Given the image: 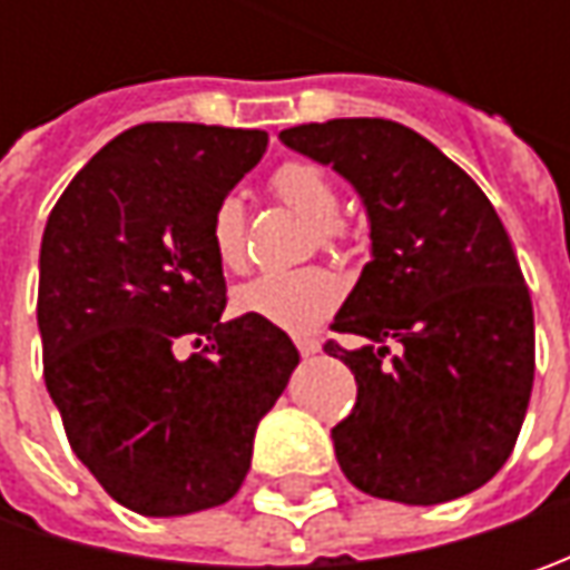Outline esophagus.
Returning <instances> with one entry per match:
<instances>
[{
    "label": "esophagus",
    "instance_id": "1",
    "mask_svg": "<svg viewBox=\"0 0 570 570\" xmlns=\"http://www.w3.org/2000/svg\"><path fill=\"white\" fill-rule=\"evenodd\" d=\"M295 345H297V352H301L304 358H311V355H317V352H320V342L311 340V336H297Z\"/></svg>",
    "mask_w": 570,
    "mask_h": 570
}]
</instances>
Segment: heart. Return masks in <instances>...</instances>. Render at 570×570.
Returning a JSON list of instances; mask_svg holds the SVG:
<instances>
[{
    "instance_id": "1",
    "label": "heart",
    "mask_w": 570,
    "mask_h": 570,
    "mask_svg": "<svg viewBox=\"0 0 570 570\" xmlns=\"http://www.w3.org/2000/svg\"><path fill=\"white\" fill-rule=\"evenodd\" d=\"M273 187L285 206L301 212L307 222L317 225L323 244L340 237L336 212H340V189L330 180V174L311 161H288L275 170ZM208 247L215 253L218 266L237 273L247 263L244 250V208L237 196H225L212 208L208 222ZM342 297L340 275L320 266L288 269V273H263L244 282L234 292L237 314L263 320L269 326L288 333H307L320 320L336 311Z\"/></svg>"
}]
</instances>
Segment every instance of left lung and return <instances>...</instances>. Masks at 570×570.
<instances>
[{
    "instance_id": "8db88e82",
    "label": "left lung",
    "mask_w": 570,
    "mask_h": 570,
    "mask_svg": "<svg viewBox=\"0 0 570 570\" xmlns=\"http://www.w3.org/2000/svg\"><path fill=\"white\" fill-rule=\"evenodd\" d=\"M278 139L345 177L371 225V263L333 320L364 345L326 342L358 383L333 428L345 479L400 504L482 489L514 450L537 367L533 304L498 212L403 122H304Z\"/></svg>"
}]
</instances>
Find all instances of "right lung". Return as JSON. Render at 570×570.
I'll return each instance as SVG.
<instances>
[{
	"label": "right lung",
	"instance_id": "right-lung-1",
	"mask_svg": "<svg viewBox=\"0 0 570 570\" xmlns=\"http://www.w3.org/2000/svg\"><path fill=\"white\" fill-rule=\"evenodd\" d=\"M269 136L142 122L81 167L47 218L37 326L43 381L76 456L122 508L184 517L225 504L253 434L301 362L256 317L222 323L225 273L208 247L218 199ZM193 335L199 356L180 360Z\"/></svg>",
	"mask_w": 570,
	"mask_h": 570
}]
</instances>
